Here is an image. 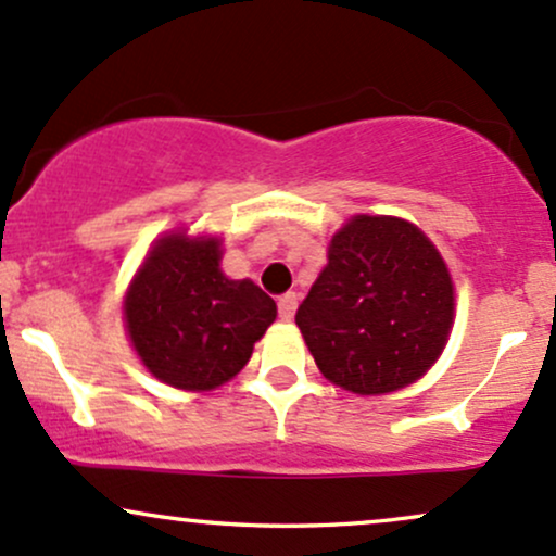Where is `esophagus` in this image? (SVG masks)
Segmentation results:
<instances>
[{
  "mask_svg": "<svg viewBox=\"0 0 556 556\" xmlns=\"http://www.w3.org/2000/svg\"><path fill=\"white\" fill-rule=\"evenodd\" d=\"M295 308H298L295 292H285V295L277 300V311H279V318H282V321H290V318L295 316Z\"/></svg>",
  "mask_w": 556,
  "mask_h": 556,
  "instance_id": "esophagus-1",
  "label": "esophagus"
}]
</instances>
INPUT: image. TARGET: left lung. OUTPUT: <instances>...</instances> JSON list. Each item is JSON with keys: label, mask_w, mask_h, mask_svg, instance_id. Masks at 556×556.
Listing matches in <instances>:
<instances>
[{"label": "left lung", "mask_w": 556, "mask_h": 556, "mask_svg": "<svg viewBox=\"0 0 556 556\" xmlns=\"http://www.w3.org/2000/svg\"><path fill=\"white\" fill-rule=\"evenodd\" d=\"M452 316L455 290L431 240L405 219L355 216L331 238L295 324L329 381L387 394L429 371Z\"/></svg>", "instance_id": "1"}]
</instances>
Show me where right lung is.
<instances>
[{
    "label": "right lung",
    "instance_id": "add662e5",
    "mask_svg": "<svg viewBox=\"0 0 556 556\" xmlns=\"http://www.w3.org/2000/svg\"><path fill=\"white\" fill-rule=\"evenodd\" d=\"M219 240L167 235L125 298L127 334L156 379L206 392L245 366L277 305L251 279H227Z\"/></svg>",
    "mask_w": 556,
    "mask_h": 556
}]
</instances>
